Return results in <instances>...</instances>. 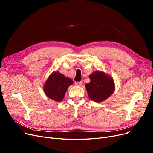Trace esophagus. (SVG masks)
<instances>
[{"label":"esophagus","mask_w":153,"mask_h":153,"mask_svg":"<svg viewBox=\"0 0 153 153\" xmlns=\"http://www.w3.org/2000/svg\"><path fill=\"white\" fill-rule=\"evenodd\" d=\"M75 85H77V86H81L82 85V82H75Z\"/></svg>","instance_id":"obj_1"}]
</instances>
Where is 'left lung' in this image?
<instances>
[{
  "mask_svg": "<svg viewBox=\"0 0 153 153\" xmlns=\"http://www.w3.org/2000/svg\"><path fill=\"white\" fill-rule=\"evenodd\" d=\"M91 82L85 84L89 98L100 103L108 98L114 91L115 85L112 78L103 72L97 71L89 75Z\"/></svg>",
  "mask_w": 153,
  "mask_h": 153,
  "instance_id": "8db88e82",
  "label": "left lung"
}]
</instances>
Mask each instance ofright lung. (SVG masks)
Masks as SVG:
<instances>
[{
    "label": "right lung",
    "mask_w": 153,
    "mask_h": 153,
    "mask_svg": "<svg viewBox=\"0 0 153 153\" xmlns=\"http://www.w3.org/2000/svg\"><path fill=\"white\" fill-rule=\"evenodd\" d=\"M71 78L64 76L58 71L53 73L47 79L44 85V91L49 98L61 101L64 98L69 85L73 84Z\"/></svg>",
    "instance_id": "add662e5"
}]
</instances>
